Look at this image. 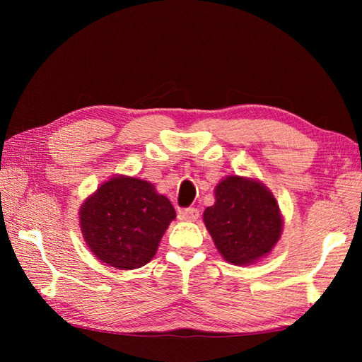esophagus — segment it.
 Returning a JSON list of instances; mask_svg holds the SVG:
<instances>
[{
  "instance_id": "esophagus-1",
  "label": "esophagus",
  "mask_w": 362,
  "mask_h": 362,
  "mask_svg": "<svg viewBox=\"0 0 362 362\" xmlns=\"http://www.w3.org/2000/svg\"><path fill=\"white\" fill-rule=\"evenodd\" d=\"M180 217L182 221H187V222H194L196 218L199 217V210L194 206H189V208H184V210H180Z\"/></svg>"
}]
</instances>
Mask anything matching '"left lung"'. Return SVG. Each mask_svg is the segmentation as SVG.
I'll list each match as a JSON object with an SVG mask.
<instances>
[{"instance_id":"1","label":"left lung","mask_w":362,"mask_h":362,"mask_svg":"<svg viewBox=\"0 0 362 362\" xmlns=\"http://www.w3.org/2000/svg\"><path fill=\"white\" fill-rule=\"evenodd\" d=\"M216 202L204 211V223L226 261L254 264L270 254L282 233V214L264 184L231 175L216 185Z\"/></svg>"}]
</instances>
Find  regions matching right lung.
I'll list each match as a JSON object with an SVG mask.
<instances>
[{
	"mask_svg": "<svg viewBox=\"0 0 362 362\" xmlns=\"http://www.w3.org/2000/svg\"><path fill=\"white\" fill-rule=\"evenodd\" d=\"M175 217L170 201L154 185L125 175L105 181L80 208L87 247L119 270L148 264Z\"/></svg>",
	"mask_w": 362,
	"mask_h": 362,
	"instance_id": "1",
	"label": "right lung"
}]
</instances>
